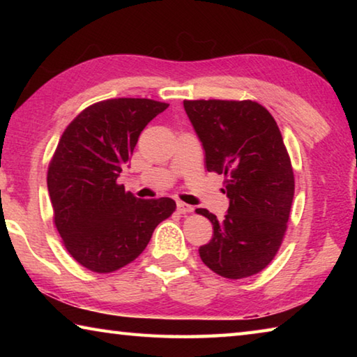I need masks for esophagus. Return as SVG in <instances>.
<instances>
[{
	"label": "esophagus",
	"mask_w": 357,
	"mask_h": 357,
	"mask_svg": "<svg viewBox=\"0 0 357 357\" xmlns=\"http://www.w3.org/2000/svg\"><path fill=\"white\" fill-rule=\"evenodd\" d=\"M176 208H178V211L179 213H183V214H185V213H192V206L190 204H187V203H184V202H176Z\"/></svg>",
	"instance_id": "34e87169"
}]
</instances>
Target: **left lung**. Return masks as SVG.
Returning <instances> with one entry per match:
<instances>
[{
	"mask_svg": "<svg viewBox=\"0 0 357 357\" xmlns=\"http://www.w3.org/2000/svg\"><path fill=\"white\" fill-rule=\"evenodd\" d=\"M204 149L208 172L227 176L229 208L213 223V239L198 252L227 279L263 271L282 244L294 195V174L274 118L252 100H184Z\"/></svg>",
	"mask_w": 357,
	"mask_h": 357,
	"instance_id": "left-lung-1",
	"label": "left lung"
}]
</instances>
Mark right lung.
<instances>
[{
	"mask_svg": "<svg viewBox=\"0 0 357 357\" xmlns=\"http://www.w3.org/2000/svg\"><path fill=\"white\" fill-rule=\"evenodd\" d=\"M167 107L151 99L98 102L58 143L47 174L53 219L66 249L89 271L113 273L134 261L176 209L172 198L138 200L118 184L142 130Z\"/></svg>",
	"mask_w": 357,
	"mask_h": 357,
	"instance_id": "1",
	"label": "right lung"
}]
</instances>
